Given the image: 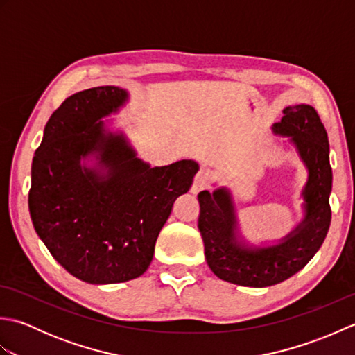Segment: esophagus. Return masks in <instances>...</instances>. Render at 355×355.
<instances>
[{
	"mask_svg": "<svg viewBox=\"0 0 355 355\" xmlns=\"http://www.w3.org/2000/svg\"><path fill=\"white\" fill-rule=\"evenodd\" d=\"M210 183V173L205 169H201L197 175L193 178V184H192V193H198L202 189H207V186Z\"/></svg>",
	"mask_w": 355,
	"mask_h": 355,
	"instance_id": "esophagus-1",
	"label": "esophagus"
}]
</instances>
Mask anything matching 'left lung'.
Masks as SVG:
<instances>
[{"label": "left lung", "mask_w": 355, "mask_h": 355, "mask_svg": "<svg viewBox=\"0 0 355 355\" xmlns=\"http://www.w3.org/2000/svg\"><path fill=\"white\" fill-rule=\"evenodd\" d=\"M273 132L290 137L308 169V183L302 192L305 218L281 243L270 247H248L238 241V225L232 195L225 189L198 193V229L205 243L207 266L230 284L270 286L302 270L325 239L331 224L329 193L333 171L325 126L310 105L284 110Z\"/></svg>", "instance_id": "8db88e82"}]
</instances>
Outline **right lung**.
<instances>
[{
  "mask_svg": "<svg viewBox=\"0 0 355 355\" xmlns=\"http://www.w3.org/2000/svg\"><path fill=\"white\" fill-rule=\"evenodd\" d=\"M126 101L125 89L112 85L70 96L49 119L32 163L28 209L37 236L88 284L145 273L173 201L200 169L193 160L150 168L123 134L107 131L101 119ZM88 155L98 160L94 168L80 163Z\"/></svg>",
  "mask_w": 355,
  "mask_h": 355,
  "instance_id": "obj_1",
  "label": "right lung"
}]
</instances>
